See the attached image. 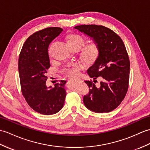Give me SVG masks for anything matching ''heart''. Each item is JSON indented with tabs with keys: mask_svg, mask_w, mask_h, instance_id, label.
<instances>
[{
	"mask_svg": "<svg viewBox=\"0 0 150 150\" xmlns=\"http://www.w3.org/2000/svg\"><path fill=\"white\" fill-rule=\"evenodd\" d=\"M68 46L71 47H77L81 48L85 44V39L78 34H70L67 36ZM100 53L99 45L96 42H92L84 47L82 51V57L87 62H93L98 58ZM82 68L81 64L79 62L69 66L64 71V74L69 76H75L79 74V70Z\"/></svg>",
	"mask_w": 150,
	"mask_h": 150,
	"instance_id": "b5f03b06",
	"label": "heart"
}]
</instances>
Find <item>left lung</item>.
I'll list each match as a JSON object with an SVG mask.
<instances>
[{
  "label": "left lung",
  "instance_id": "8db88e82",
  "mask_svg": "<svg viewBox=\"0 0 150 150\" xmlns=\"http://www.w3.org/2000/svg\"><path fill=\"white\" fill-rule=\"evenodd\" d=\"M92 38L99 45L100 53L88 74L95 81H86L89 91L83 102L90 110L97 113L109 112L120 105L128 91L130 77V60L123 40L113 30L97 25L75 27ZM102 80L96 86L95 80Z\"/></svg>",
  "mask_w": 150,
  "mask_h": 150
}]
</instances>
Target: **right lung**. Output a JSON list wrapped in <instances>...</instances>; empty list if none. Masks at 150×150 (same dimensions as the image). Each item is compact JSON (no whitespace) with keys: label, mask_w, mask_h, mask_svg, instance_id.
I'll return each instance as SVG.
<instances>
[{"label":"right lung","mask_w":150,"mask_h":150,"mask_svg":"<svg viewBox=\"0 0 150 150\" xmlns=\"http://www.w3.org/2000/svg\"><path fill=\"white\" fill-rule=\"evenodd\" d=\"M60 27H48L30 35L20 53L18 71L21 90L24 98L36 112L52 115L64 105L65 81L48 88L47 69L50 68L48 47L51 41L62 32Z\"/></svg>","instance_id":"right-lung-1"}]
</instances>
